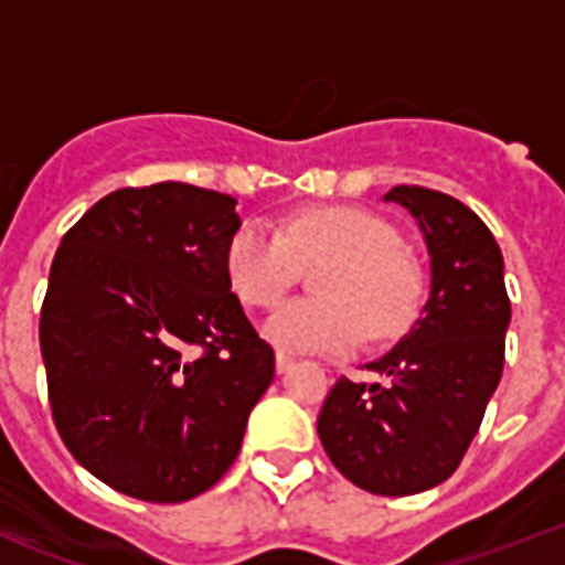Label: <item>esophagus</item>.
Masks as SVG:
<instances>
[{
    "label": "esophagus",
    "instance_id": "esophagus-1",
    "mask_svg": "<svg viewBox=\"0 0 565 565\" xmlns=\"http://www.w3.org/2000/svg\"><path fill=\"white\" fill-rule=\"evenodd\" d=\"M292 363H296V358H292L290 352H284V349H278V352H275V366H278V372H287Z\"/></svg>",
    "mask_w": 565,
    "mask_h": 565
}]
</instances>
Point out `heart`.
<instances>
[{
	"mask_svg": "<svg viewBox=\"0 0 565 565\" xmlns=\"http://www.w3.org/2000/svg\"><path fill=\"white\" fill-rule=\"evenodd\" d=\"M313 299H292L266 319V337L299 352H352L363 334L384 340L413 319L419 273L390 222L358 207H308L281 231L246 222L225 246L231 290L248 308H273L319 266Z\"/></svg>",
	"mask_w": 565,
	"mask_h": 565,
	"instance_id": "heart-1",
	"label": "heart"
}]
</instances>
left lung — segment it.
<instances>
[{
    "label": "left lung",
    "instance_id": "left-lung-1",
    "mask_svg": "<svg viewBox=\"0 0 565 565\" xmlns=\"http://www.w3.org/2000/svg\"><path fill=\"white\" fill-rule=\"evenodd\" d=\"M419 220L430 296L413 328L366 370L340 377L319 411L331 463L366 492L413 495L451 478L504 370L510 299L492 231L439 190L398 184L384 195Z\"/></svg>",
    "mask_w": 565,
    "mask_h": 565
}]
</instances>
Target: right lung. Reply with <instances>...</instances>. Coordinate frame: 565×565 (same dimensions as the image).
I'll return each instance as SVG.
<instances>
[{
  "mask_svg": "<svg viewBox=\"0 0 565 565\" xmlns=\"http://www.w3.org/2000/svg\"><path fill=\"white\" fill-rule=\"evenodd\" d=\"M237 199L181 181L122 188L66 231L40 308L49 407L110 490L175 504L237 460L275 375L225 273Z\"/></svg>",
  "mask_w": 565,
  "mask_h": 565,
  "instance_id": "add662e5",
  "label": "right lung"
}]
</instances>
